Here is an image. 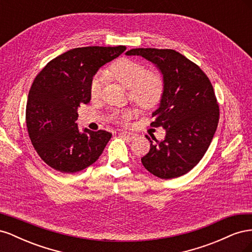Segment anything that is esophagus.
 <instances>
[{"mask_svg": "<svg viewBox=\"0 0 252 252\" xmlns=\"http://www.w3.org/2000/svg\"><path fill=\"white\" fill-rule=\"evenodd\" d=\"M120 135L121 136H124V138H126L127 140H130V141L135 139V136H136L135 133L128 132V131H122V132H120Z\"/></svg>", "mask_w": 252, "mask_h": 252, "instance_id": "34e87169", "label": "esophagus"}]
</instances>
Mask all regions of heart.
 Segmentation results:
<instances>
[{
  "mask_svg": "<svg viewBox=\"0 0 252 252\" xmlns=\"http://www.w3.org/2000/svg\"><path fill=\"white\" fill-rule=\"evenodd\" d=\"M106 79H114L124 87L130 89L132 100L144 108H149L158 103L163 91V81L156 71L146 70L142 63L129 59H120L104 72L97 73L90 85V95L97 97ZM130 118V112L120 114L122 121Z\"/></svg>",
  "mask_w": 252,
  "mask_h": 252,
  "instance_id": "1",
  "label": "heart"
}]
</instances>
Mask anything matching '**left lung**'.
<instances>
[{"mask_svg": "<svg viewBox=\"0 0 252 252\" xmlns=\"http://www.w3.org/2000/svg\"><path fill=\"white\" fill-rule=\"evenodd\" d=\"M126 56L146 59L163 77L151 126L163 127L166 135L161 142L146 135L150 150L142 164L159 179L181 177L201 161L217 130L220 111L211 83L199 66L172 49L135 48Z\"/></svg>", "mask_w": 252, "mask_h": 252, "instance_id": "left-lung-1", "label": "left lung"}]
</instances>
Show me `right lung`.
<instances>
[{
    "label": "right lung",
    "mask_w": 252,
    "mask_h": 252,
    "mask_svg": "<svg viewBox=\"0 0 252 252\" xmlns=\"http://www.w3.org/2000/svg\"><path fill=\"white\" fill-rule=\"evenodd\" d=\"M126 50L118 47H82L68 50L45 66L29 90L26 124L29 138L43 161L62 173L93 165L111 133L81 131L75 121L81 104L90 102V85L106 63Z\"/></svg>",
    "instance_id": "1"
}]
</instances>
